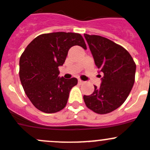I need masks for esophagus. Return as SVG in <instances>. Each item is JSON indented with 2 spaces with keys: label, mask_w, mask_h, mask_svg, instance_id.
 I'll return each instance as SVG.
<instances>
[{
  "label": "esophagus",
  "mask_w": 150,
  "mask_h": 150,
  "mask_svg": "<svg viewBox=\"0 0 150 150\" xmlns=\"http://www.w3.org/2000/svg\"><path fill=\"white\" fill-rule=\"evenodd\" d=\"M78 83H79V85H82V84L84 83V82L82 80H81V79H79V81H78Z\"/></svg>",
  "instance_id": "esophagus-1"
}]
</instances>
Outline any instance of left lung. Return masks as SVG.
<instances>
[{"label":"left lung","mask_w":150,"mask_h":150,"mask_svg":"<svg viewBox=\"0 0 150 150\" xmlns=\"http://www.w3.org/2000/svg\"><path fill=\"white\" fill-rule=\"evenodd\" d=\"M84 36L96 65L104 74L100 87L94 85L93 93L84 96V102L96 113H109L128 97L135 82L136 65L129 53L120 45L99 35Z\"/></svg>","instance_id":"1"}]
</instances>
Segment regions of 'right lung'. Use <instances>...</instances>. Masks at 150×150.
Wrapping results in <instances>:
<instances>
[{
  "label": "right lung",
  "mask_w": 150,
  "mask_h": 150,
  "mask_svg": "<svg viewBox=\"0 0 150 150\" xmlns=\"http://www.w3.org/2000/svg\"><path fill=\"white\" fill-rule=\"evenodd\" d=\"M74 45L87 49L80 34L53 32L42 34L31 41L20 59V79L25 94L34 106L46 113L63 109L76 78L58 76L68 50Z\"/></svg>",
  "instance_id": "right-lung-1"
}]
</instances>
